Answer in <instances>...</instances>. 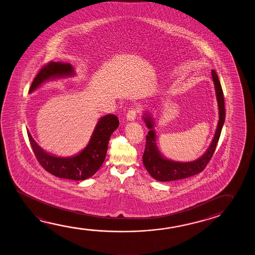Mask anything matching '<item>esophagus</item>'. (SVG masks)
<instances>
[{
    "label": "esophagus",
    "mask_w": 255,
    "mask_h": 255,
    "mask_svg": "<svg viewBox=\"0 0 255 255\" xmlns=\"http://www.w3.org/2000/svg\"><path fill=\"white\" fill-rule=\"evenodd\" d=\"M137 112L138 111H137L136 108L130 109L129 111L127 113V120L130 121H134L136 114H137Z\"/></svg>",
    "instance_id": "1"
}]
</instances>
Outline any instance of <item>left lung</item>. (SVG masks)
<instances>
[{"label":"left lung","instance_id":"left-lung-1","mask_svg":"<svg viewBox=\"0 0 255 255\" xmlns=\"http://www.w3.org/2000/svg\"><path fill=\"white\" fill-rule=\"evenodd\" d=\"M212 79L215 85L217 100L220 112V121L212 144L207 151L198 160L190 162H178L164 159L160 155L156 145L155 132L153 130V121L151 117H144V122L150 129L146 135V144L142 155V162L147 171L156 180L161 182L173 181L196 175L203 171L212 159L220 139V133L225 121V102L223 91L215 70L212 69Z\"/></svg>","mask_w":255,"mask_h":255}]
</instances>
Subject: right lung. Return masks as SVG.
I'll return each instance as SVG.
<instances>
[{"label":"right lung","mask_w":255,"mask_h":255,"mask_svg":"<svg viewBox=\"0 0 255 255\" xmlns=\"http://www.w3.org/2000/svg\"><path fill=\"white\" fill-rule=\"evenodd\" d=\"M73 67L69 63L51 61L39 70L31 85L29 93L52 78L71 76ZM120 121L118 117L108 114L98 121L90 142L78 155L71 158H61L50 155L35 142L30 133L27 132L32 150L36 160L46 171L61 178L72 180H85L92 177L104 163L108 149L109 140L118 128Z\"/></svg>","instance_id":"add662e5"}]
</instances>
